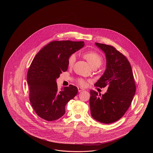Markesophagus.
Masks as SVG:
<instances>
[{
    "label": "esophagus",
    "instance_id": "esophagus-1",
    "mask_svg": "<svg viewBox=\"0 0 153 153\" xmlns=\"http://www.w3.org/2000/svg\"><path fill=\"white\" fill-rule=\"evenodd\" d=\"M78 91L80 92H81V91H84V89H83V88H78Z\"/></svg>",
    "mask_w": 153,
    "mask_h": 153
}]
</instances>
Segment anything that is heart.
I'll list each match as a JSON object with an SVG mask.
<instances>
[{
    "label": "heart",
    "mask_w": 153,
    "mask_h": 153,
    "mask_svg": "<svg viewBox=\"0 0 153 153\" xmlns=\"http://www.w3.org/2000/svg\"><path fill=\"white\" fill-rule=\"evenodd\" d=\"M83 57L86 59L88 62L91 65L92 68L95 67H99L103 62V59L98 53L93 51H90L85 52L83 54ZM76 59V57L75 54H72L69 56L68 61V66L69 67H72L75 64ZM78 84L81 86H85L86 85V81L82 78H79L77 79Z\"/></svg>",
    "instance_id": "b5f03b06"
}]
</instances>
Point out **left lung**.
Masks as SVG:
<instances>
[{
	"mask_svg": "<svg viewBox=\"0 0 153 153\" xmlns=\"http://www.w3.org/2000/svg\"><path fill=\"white\" fill-rule=\"evenodd\" d=\"M104 51L107 69L94 84L100 88L108 86L104 94L90 90V106L92 117L104 124H111L123 117L130 107L136 87L130 62L114 46L95 42Z\"/></svg>",
	"mask_w": 153,
	"mask_h": 153,
	"instance_id": "1",
	"label": "left lung"
}]
</instances>
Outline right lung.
Returning <instances> with one entry per match:
<instances>
[{"label":"right lung","mask_w":153,"mask_h":153,"mask_svg":"<svg viewBox=\"0 0 153 153\" xmlns=\"http://www.w3.org/2000/svg\"><path fill=\"white\" fill-rule=\"evenodd\" d=\"M84 45V42L52 41L33 59L27 75L29 101L42 119L51 121L62 117L65 105L78 94V88L72 85L59 91L56 79L67 71L69 56Z\"/></svg>","instance_id":"1"}]
</instances>
